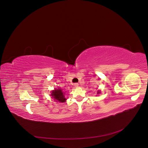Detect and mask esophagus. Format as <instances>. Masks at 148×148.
Listing matches in <instances>:
<instances>
[{"label":"esophagus","mask_w":148,"mask_h":148,"mask_svg":"<svg viewBox=\"0 0 148 148\" xmlns=\"http://www.w3.org/2000/svg\"><path fill=\"white\" fill-rule=\"evenodd\" d=\"M78 85H78V83H75V84H74V86H75V87H78Z\"/></svg>","instance_id":"34e87169"}]
</instances>
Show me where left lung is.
Returning <instances> with one entry per match:
<instances>
[{
    "label": "left lung",
    "mask_w": 148,
    "mask_h": 148,
    "mask_svg": "<svg viewBox=\"0 0 148 148\" xmlns=\"http://www.w3.org/2000/svg\"><path fill=\"white\" fill-rule=\"evenodd\" d=\"M99 93V92H98V93Z\"/></svg>",
    "instance_id": "left-lung-1"
}]
</instances>
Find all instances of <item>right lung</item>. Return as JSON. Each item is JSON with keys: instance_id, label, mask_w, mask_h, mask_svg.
<instances>
[{"instance_id": "1", "label": "right lung", "mask_w": 148, "mask_h": 148, "mask_svg": "<svg viewBox=\"0 0 148 148\" xmlns=\"http://www.w3.org/2000/svg\"><path fill=\"white\" fill-rule=\"evenodd\" d=\"M52 96L54 97L55 100L58 101V102H64L66 100L61 89H55V90H53L52 93Z\"/></svg>"}]
</instances>
